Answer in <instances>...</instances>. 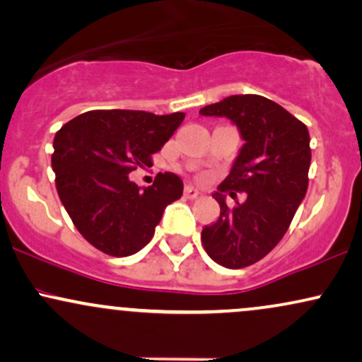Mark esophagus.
<instances>
[{"label": "esophagus", "instance_id": "34e87169", "mask_svg": "<svg viewBox=\"0 0 362 362\" xmlns=\"http://www.w3.org/2000/svg\"><path fill=\"white\" fill-rule=\"evenodd\" d=\"M184 194H185V197H189V199H195L199 195V190L197 189H194L192 185H187L185 187V190H184Z\"/></svg>", "mask_w": 362, "mask_h": 362}]
</instances>
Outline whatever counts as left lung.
Returning a JSON list of instances; mask_svg holds the SVG:
<instances>
[{
  "mask_svg": "<svg viewBox=\"0 0 362 362\" xmlns=\"http://www.w3.org/2000/svg\"><path fill=\"white\" fill-rule=\"evenodd\" d=\"M201 114L228 117L245 141L230 175L213 194L221 213L202 230V245L223 267H248L281 242L305 199L311 161L308 127L260 95H233L206 105ZM231 189L245 192L247 199L228 208L222 194Z\"/></svg>",
  "mask_w": 362,
  "mask_h": 362,
  "instance_id": "1",
  "label": "left lung"
}]
</instances>
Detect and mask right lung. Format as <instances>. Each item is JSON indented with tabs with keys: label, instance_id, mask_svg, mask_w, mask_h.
<instances>
[{
	"label": "right lung",
	"instance_id": "add662e5",
	"mask_svg": "<svg viewBox=\"0 0 362 362\" xmlns=\"http://www.w3.org/2000/svg\"><path fill=\"white\" fill-rule=\"evenodd\" d=\"M184 112L155 115L143 110H90L66 122L54 136L56 189L76 230L112 257L146 247L165 207L182 197L175 173H158L139 189L129 173L151 167L184 120Z\"/></svg>",
	"mask_w": 362,
	"mask_h": 362
}]
</instances>
